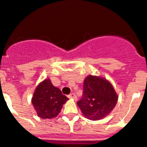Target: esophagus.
Returning a JSON list of instances; mask_svg holds the SVG:
<instances>
[{"label": "esophagus", "instance_id": "obj_1", "mask_svg": "<svg viewBox=\"0 0 147 147\" xmlns=\"http://www.w3.org/2000/svg\"><path fill=\"white\" fill-rule=\"evenodd\" d=\"M68 98H76V96L74 93H72L68 95Z\"/></svg>", "mask_w": 147, "mask_h": 147}]
</instances>
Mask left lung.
Segmentation results:
<instances>
[{"mask_svg":"<svg viewBox=\"0 0 147 147\" xmlns=\"http://www.w3.org/2000/svg\"><path fill=\"white\" fill-rule=\"evenodd\" d=\"M117 101V94L108 81L90 75L84 81L82 97L77 105L85 117L96 121L108 115Z\"/></svg>","mask_w":147,"mask_h":147,"instance_id":"obj_1","label":"left lung"}]
</instances>
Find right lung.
<instances>
[{"label":"right lung","mask_w":147,"mask_h":147,"mask_svg":"<svg viewBox=\"0 0 147 147\" xmlns=\"http://www.w3.org/2000/svg\"><path fill=\"white\" fill-rule=\"evenodd\" d=\"M68 99L50 80H45L35 90L32 104L41 119H52L60 113L62 105Z\"/></svg>","instance_id":"right-lung-1"}]
</instances>
